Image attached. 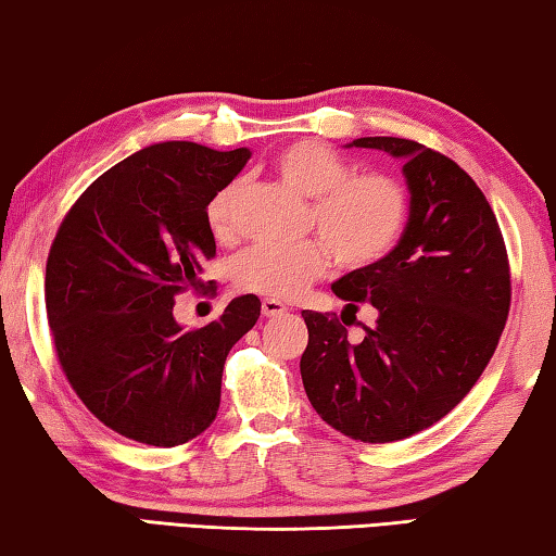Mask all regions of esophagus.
Masks as SVG:
<instances>
[{"label":"esophagus","mask_w":556,"mask_h":556,"mask_svg":"<svg viewBox=\"0 0 556 556\" xmlns=\"http://www.w3.org/2000/svg\"><path fill=\"white\" fill-rule=\"evenodd\" d=\"M261 313H263V317H280V315L288 313V307L276 298H266L261 303Z\"/></svg>","instance_id":"esophagus-1"}]
</instances>
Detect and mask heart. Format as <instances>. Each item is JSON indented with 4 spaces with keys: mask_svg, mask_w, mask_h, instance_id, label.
I'll return each instance as SVG.
<instances>
[{
    "mask_svg": "<svg viewBox=\"0 0 556 556\" xmlns=\"http://www.w3.org/2000/svg\"><path fill=\"white\" fill-rule=\"evenodd\" d=\"M273 173L303 198H309L307 227L319 239L288 247L261 243L233 261V283L251 293L290 300L329 268L332 253L349 270H362L391 253L410 217V192L391 173H352L344 155L319 141H295L273 159ZM241 182L231 180L212 194L204 219L214 239L237 233Z\"/></svg>",
    "mask_w": 556,
    "mask_h": 556,
    "instance_id": "heart-1",
    "label": "heart"
}]
</instances>
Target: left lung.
Instances as JSON below:
<instances>
[{
	"mask_svg": "<svg viewBox=\"0 0 556 556\" xmlns=\"http://www.w3.org/2000/svg\"><path fill=\"white\" fill-rule=\"evenodd\" d=\"M352 146L403 159L410 219L383 261L332 286L349 303L342 319L303 309L300 374L327 425L386 444L440 422L479 381L508 319L510 263L489 200L452 159L395 136ZM358 302L379 319L354 345L343 325Z\"/></svg>",
	"mask_w": 556,
	"mask_h": 556,
	"instance_id": "8db88e82",
	"label": "left lung"
}]
</instances>
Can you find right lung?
<instances>
[{
    "mask_svg": "<svg viewBox=\"0 0 556 556\" xmlns=\"http://www.w3.org/2000/svg\"><path fill=\"white\" fill-rule=\"evenodd\" d=\"M249 149L155 143L102 173L58 227L46 261V315L58 364L97 420L126 440L178 446L214 422L231 346L261 300L233 298L200 329L173 319L214 258L204 207Z\"/></svg>",
    "mask_w": 556,
    "mask_h": 556,
    "instance_id": "obj_1",
    "label": "right lung"
}]
</instances>
